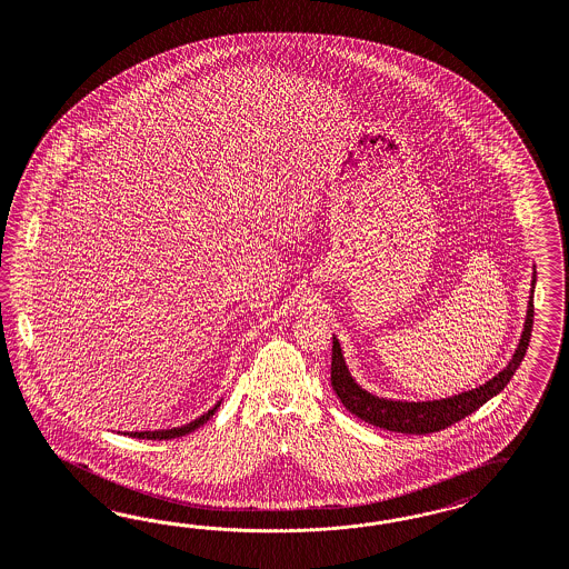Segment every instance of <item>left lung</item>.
Here are the masks:
<instances>
[{
	"instance_id": "1",
	"label": "left lung",
	"mask_w": 569,
	"mask_h": 569,
	"mask_svg": "<svg viewBox=\"0 0 569 569\" xmlns=\"http://www.w3.org/2000/svg\"><path fill=\"white\" fill-rule=\"evenodd\" d=\"M535 286L536 271L532 273V288H530V300L526 310L523 331L519 338L516 352L511 361L507 362L505 369L492 379H488L482 386L471 388L455 397L440 398V400H392V398H379L367 392L357 379L350 376L348 365L342 355L340 340L333 336V348H331V386L333 392L342 400L346 409L357 415L362 421L381 428V430L398 431V433H431L440 431L461 421L467 415L478 411L483 402L497 397L500 390L513 378L519 362L523 361L526 350L530 345L532 336V323H535Z\"/></svg>"
}]
</instances>
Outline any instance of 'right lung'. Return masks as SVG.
Listing matches in <instances>:
<instances>
[{
  "instance_id": "add662e5",
  "label": "right lung",
  "mask_w": 569,
  "mask_h": 569,
  "mask_svg": "<svg viewBox=\"0 0 569 569\" xmlns=\"http://www.w3.org/2000/svg\"><path fill=\"white\" fill-rule=\"evenodd\" d=\"M221 407V400L208 409L207 413L200 415L198 419H193L190 423L181 426V428H171V430H154V431H124V436H131V438H139V440H171V438H179V436H186L190 431L198 430L200 426H204L208 419L214 415V411Z\"/></svg>"
}]
</instances>
